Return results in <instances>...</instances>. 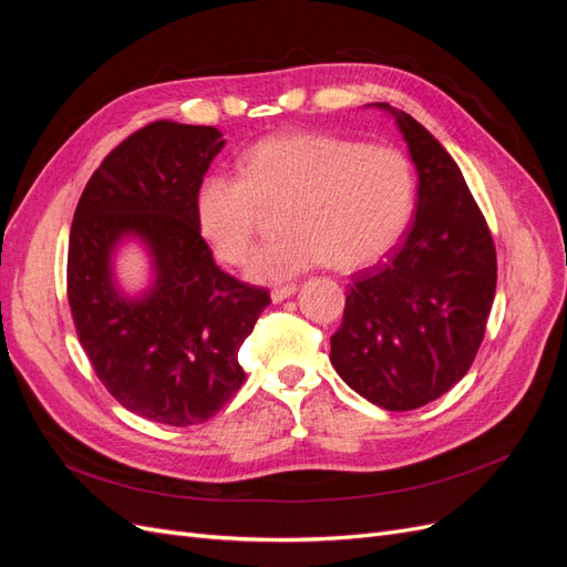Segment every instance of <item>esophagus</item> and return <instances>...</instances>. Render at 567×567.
Returning a JSON list of instances; mask_svg holds the SVG:
<instances>
[{"label": "esophagus", "instance_id": "esophagus-1", "mask_svg": "<svg viewBox=\"0 0 567 567\" xmlns=\"http://www.w3.org/2000/svg\"><path fill=\"white\" fill-rule=\"evenodd\" d=\"M296 290H298V286H296V284H288V286H277V288L271 290V300H274V302H284L286 298L296 296Z\"/></svg>", "mask_w": 567, "mask_h": 567}]
</instances>
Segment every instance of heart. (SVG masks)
I'll return each instance as SVG.
<instances>
[{
	"label": "heart",
	"mask_w": 567,
	"mask_h": 567,
	"mask_svg": "<svg viewBox=\"0 0 567 567\" xmlns=\"http://www.w3.org/2000/svg\"><path fill=\"white\" fill-rule=\"evenodd\" d=\"M265 208L284 234L252 255L248 277L279 284L329 262L379 260L406 231L416 205L414 167L402 151L333 134H279L248 148L241 173L213 169L198 184L200 236L229 265L252 250Z\"/></svg>",
	"instance_id": "obj_1"
}]
</instances>
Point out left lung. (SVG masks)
<instances>
[{
    "instance_id": "left-lung-1",
    "label": "left lung",
    "mask_w": 567,
    "mask_h": 567,
    "mask_svg": "<svg viewBox=\"0 0 567 567\" xmlns=\"http://www.w3.org/2000/svg\"><path fill=\"white\" fill-rule=\"evenodd\" d=\"M394 117L419 175L416 217L388 260L354 274L331 364L388 411L419 409L471 369L496 290L487 221L444 146L414 117Z\"/></svg>"
}]
</instances>
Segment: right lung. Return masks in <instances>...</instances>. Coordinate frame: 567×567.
<instances>
[{"label":"right lung","instance_id":"obj_1","mask_svg":"<svg viewBox=\"0 0 567 567\" xmlns=\"http://www.w3.org/2000/svg\"><path fill=\"white\" fill-rule=\"evenodd\" d=\"M221 132L158 120L115 146L84 186L68 238L78 338L113 398L136 416L196 425L241 388L238 350L271 302L221 271L196 219L198 184ZM140 243L150 281L127 295L116 250Z\"/></svg>","mask_w":567,"mask_h":567}]
</instances>
